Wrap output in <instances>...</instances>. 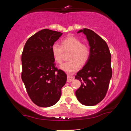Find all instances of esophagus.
Segmentation results:
<instances>
[{"label":"esophagus","mask_w":131,"mask_h":131,"mask_svg":"<svg viewBox=\"0 0 131 131\" xmlns=\"http://www.w3.org/2000/svg\"><path fill=\"white\" fill-rule=\"evenodd\" d=\"M74 77L72 76V75L70 74H68V79H67V81L68 82V83H70V82L72 81L73 80H74Z\"/></svg>","instance_id":"obj_1"}]
</instances>
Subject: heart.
I'll return each mask as SVG.
<instances>
[{
  "label": "heart",
  "mask_w": 131,
  "mask_h": 131,
  "mask_svg": "<svg viewBox=\"0 0 131 131\" xmlns=\"http://www.w3.org/2000/svg\"><path fill=\"white\" fill-rule=\"evenodd\" d=\"M61 46L55 43L51 47V53L54 61L58 63L62 62L63 50L71 51L69 59V61L63 63L60 66L61 69L67 73L76 72L81 65L87 63L90 56L89 47L82 44L79 39L74 36H69L61 41Z\"/></svg>",
  "instance_id": "obj_1"
}]
</instances>
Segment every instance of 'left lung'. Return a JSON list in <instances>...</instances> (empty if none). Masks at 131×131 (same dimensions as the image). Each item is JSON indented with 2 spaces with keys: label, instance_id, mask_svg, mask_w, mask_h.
I'll return each mask as SVG.
<instances>
[{
  "label": "left lung",
  "instance_id": "left-lung-1",
  "mask_svg": "<svg viewBox=\"0 0 131 131\" xmlns=\"http://www.w3.org/2000/svg\"><path fill=\"white\" fill-rule=\"evenodd\" d=\"M87 37L90 56L75 79L81 81L76 96L81 104L94 106L105 97L112 76L111 54L106 42L92 30L84 28L77 32Z\"/></svg>",
  "mask_w": 131,
  "mask_h": 131
}]
</instances>
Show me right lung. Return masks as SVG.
I'll list each match as a JSON object with an SVG mask.
<instances>
[{
	"label": "right lung",
	"instance_id": "1",
	"mask_svg": "<svg viewBox=\"0 0 131 131\" xmlns=\"http://www.w3.org/2000/svg\"><path fill=\"white\" fill-rule=\"evenodd\" d=\"M62 33L44 29L28 39L22 54V80L32 101L40 107L55 105L61 96L67 76L58 69L51 53Z\"/></svg>",
	"mask_w": 131,
	"mask_h": 131
}]
</instances>
